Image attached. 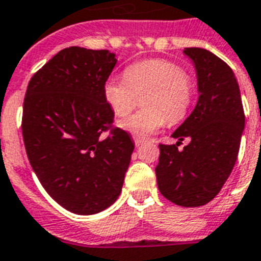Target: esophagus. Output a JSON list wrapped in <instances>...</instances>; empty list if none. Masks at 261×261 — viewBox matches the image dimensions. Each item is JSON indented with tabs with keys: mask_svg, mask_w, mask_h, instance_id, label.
Listing matches in <instances>:
<instances>
[{
	"mask_svg": "<svg viewBox=\"0 0 261 261\" xmlns=\"http://www.w3.org/2000/svg\"><path fill=\"white\" fill-rule=\"evenodd\" d=\"M133 139H134V142H135V145H137V146L142 145V143L146 141V139L142 138V137H139V135H133Z\"/></svg>",
	"mask_w": 261,
	"mask_h": 261,
	"instance_id": "34e87169",
	"label": "esophagus"
}]
</instances>
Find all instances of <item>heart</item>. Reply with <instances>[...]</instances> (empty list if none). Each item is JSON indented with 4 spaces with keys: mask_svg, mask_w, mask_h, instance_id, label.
<instances>
[{
    "mask_svg": "<svg viewBox=\"0 0 261 261\" xmlns=\"http://www.w3.org/2000/svg\"><path fill=\"white\" fill-rule=\"evenodd\" d=\"M107 104L119 118L134 110L142 97L143 110L120 122V127L149 135L188 116L195 101V83L186 69L168 59H145L127 67L124 77L111 75L102 88Z\"/></svg>",
    "mask_w": 261,
    "mask_h": 261,
    "instance_id": "1",
    "label": "heart"
}]
</instances>
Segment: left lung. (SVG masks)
Returning <instances> with one entry per match:
<instances>
[{
  "label": "left lung",
  "mask_w": 261,
  "mask_h": 261,
  "mask_svg": "<svg viewBox=\"0 0 261 261\" xmlns=\"http://www.w3.org/2000/svg\"><path fill=\"white\" fill-rule=\"evenodd\" d=\"M198 74L199 98L174 131L176 145L160 143L155 177L160 192L174 204L199 207L217 196L239 155L244 115L234 73L226 62L198 47L184 48ZM186 138L190 143L178 151Z\"/></svg>",
  "instance_id": "8db88e82"
}]
</instances>
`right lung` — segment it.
<instances>
[{
  "mask_svg": "<svg viewBox=\"0 0 261 261\" xmlns=\"http://www.w3.org/2000/svg\"><path fill=\"white\" fill-rule=\"evenodd\" d=\"M116 65L108 50L67 47L27 88L21 131L27 157L47 194L80 215L118 199L134 143L114 127L102 88Z\"/></svg>",
  "mask_w": 261,
  "mask_h": 261,
  "instance_id": "obj_1",
  "label": "right lung"
}]
</instances>
